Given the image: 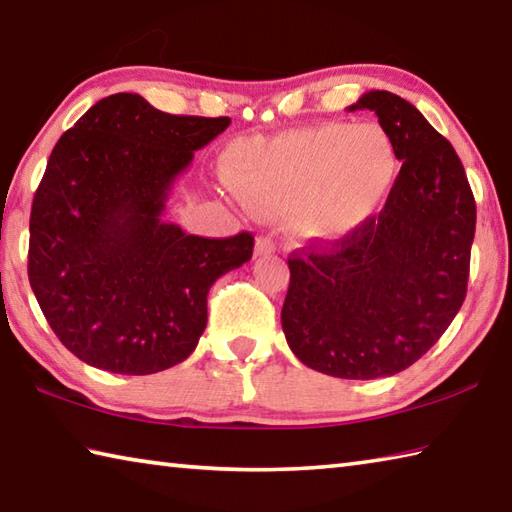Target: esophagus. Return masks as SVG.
Here are the masks:
<instances>
[{
	"label": "esophagus",
	"instance_id": "1",
	"mask_svg": "<svg viewBox=\"0 0 512 512\" xmlns=\"http://www.w3.org/2000/svg\"><path fill=\"white\" fill-rule=\"evenodd\" d=\"M273 253H275V244H273V239L268 237V235L257 237V241H255V255H257V257H262V255H273Z\"/></svg>",
	"mask_w": 512,
	"mask_h": 512
}]
</instances>
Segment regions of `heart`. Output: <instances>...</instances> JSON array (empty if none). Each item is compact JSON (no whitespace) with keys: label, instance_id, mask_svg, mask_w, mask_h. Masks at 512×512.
<instances>
[{"label":"heart","instance_id":"heart-1","mask_svg":"<svg viewBox=\"0 0 512 512\" xmlns=\"http://www.w3.org/2000/svg\"><path fill=\"white\" fill-rule=\"evenodd\" d=\"M401 161L374 123H322L239 141L228 154L232 192L259 215H284L304 241L333 244L360 230L392 194Z\"/></svg>","mask_w":512,"mask_h":512}]
</instances>
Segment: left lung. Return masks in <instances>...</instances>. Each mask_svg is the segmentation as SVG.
<instances>
[{
	"instance_id": "8db88e82",
	"label": "left lung",
	"mask_w": 512,
	"mask_h": 512,
	"mask_svg": "<svg viewBox=\"0 0 512 512\" xmlns=\"http://www.w3.org/2000/svg\"><path fill=\"white\" fill-rule=\"evenodd\" d=\"M401 172L380 215L347 239L288 257L282 329L300 362L327 376H394L430 351L466 300L477 206L450 141L412 102L367 91Z\"/></svg>"
}]
</instances>
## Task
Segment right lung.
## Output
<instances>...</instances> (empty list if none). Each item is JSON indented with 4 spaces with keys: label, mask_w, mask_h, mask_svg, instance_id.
<instances>
[{
    "label": "right lung",
    "mask_w": 512,
    "mask_h": 512,
    "mask_svg": "<svg viewBox=\"0 0 512 512\" xmlns=\"http://www.w3.org/2000/svg\"><path fill=\"white\" fill-rule=\"evenodd\" d=\"M228 125L114 94L55 143L33 197L29 282L82 362L127 376L179 365L206 329L210 286L253 257L250 232L206 239L163 221L174 181Z\"/></svg>",
    "instance_id": "obj_1"
}]
</instances>
